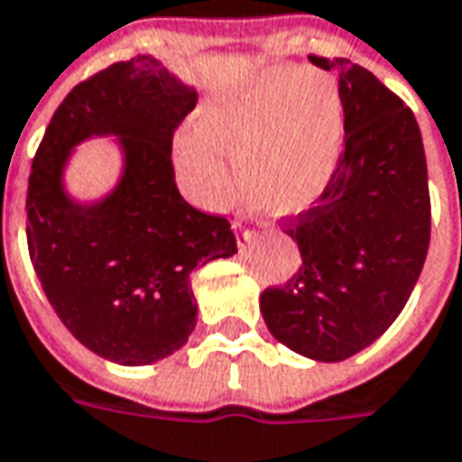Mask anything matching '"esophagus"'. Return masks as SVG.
<instances>
[{"mask_svg": "<svg viewBox=\"0 0 462 462\" xmlns=\"http://www.w3.org/2000/svg\"><path fill=\"white\" fill-rule=\"evenodd\" d=\"M234 231H236L239 241H252V236H254V231H252V228H244V223L241 221L234 223Z\"/></svg>", "mask_w": 462, "mask_h": 462, "instance_id": "esophagus-1", "label": "esophagus"}]
</instances>
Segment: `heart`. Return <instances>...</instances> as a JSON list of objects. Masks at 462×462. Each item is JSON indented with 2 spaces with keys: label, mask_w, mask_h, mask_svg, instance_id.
<instances>
[{
  "label": "heart",
  "mask_w": 462,
  "mask_h": 462,
  "mask_svg": "<svg viewBox=\"0 0 462 462\" xmlns=\"http://www.w3.org/2000/svg\"><path fill=\"white\" fill-rule=\"evenodd\" d=\"M345 135L342 97L331 77L277 66L234 97L210 105L200 131L177 138V169L192 200L218 208L234 180L244 203L267 218H291L321 198Z\"/></svg>",
  "instance_id": "b5f03b06"
}]
</instances>
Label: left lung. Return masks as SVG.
<instances>
[{"mask_svg":"<svg viewBox=\"0 0 462 462\" xmlns=\"http://www.w3.org/2000/svg\"><path fill=\"white\" fill-rule=\"evenodd\" d=\"M339 79L345 149L319 203L285 221L300 267L259 298L277 342L339 363L391 327L430 249L427 159L414 113L349 59L309 56Z\"/></svg>","mask_w":462,"mask_h":462,"instance_id":"8db88e82","label":"left lung"}]
</instances>
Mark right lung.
<instances>
[{
    "mask_svg": "<svg viewBox=\"0 0 462 462\" xmlns=\"http://www.w3.org/2000/svg\"><path fill=\"white\" fill-rule=\"evenodd\" d=\"M198 95L153 56L117 61L77 84L53 113L27 182V249L63 327L117 365H152L185 345L198 321L189 275L236 254L223 216L180 195L171 135ZM116 134L124 174L97 204L62 187L74 145Z\"/></svg>",
    "mask_w": 462,
    "mask_h": 462,
    "instance_id": "1",
    "label": "right lung"
}]
</instances>
